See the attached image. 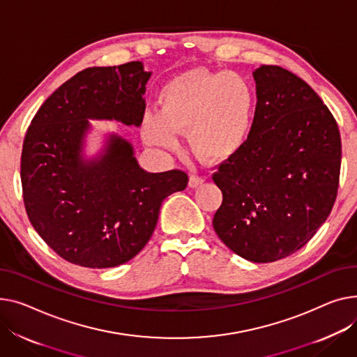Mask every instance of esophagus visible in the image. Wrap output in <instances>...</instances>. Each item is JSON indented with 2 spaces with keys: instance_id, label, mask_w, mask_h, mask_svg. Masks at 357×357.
Masks as SVG:
<instances>
[{
  "instance_id": "34e87169",
  "label": "esophagus",
  "mask_w": 357,
  "mask_h": 357,
  "mask_svg": "<svg viewBox=\"0 0 357 357\" xmlns=\"http://www.w3.org/2000/svg\"><path fill=\"white\" fill-rule=\"evenodd\" d=\"M202 183H204V178L197 176V175H191V176H189L188 185L191 186V188H198V186H201Z\"/></svg>"
}]
</instances>
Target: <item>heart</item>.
<instances>
[{"label":"heart","mask_w":357,"mask_h":357,"mask_svg":"<svg viewBox=\"0 0 357 357\" xmlns=\"http://www.w3.org/2000/svg\"><path fill=\"white\" fill-rule=\"evenodd\" d=\"M255 105V90L247 77L195 67L162 87L159 112L144 114L142 136L149 145L174 149L176 135L186 132L189 146L199 159L220 165L247 145Z\"/></svg>","instance_id":"b5f03b06"}]
</instances>
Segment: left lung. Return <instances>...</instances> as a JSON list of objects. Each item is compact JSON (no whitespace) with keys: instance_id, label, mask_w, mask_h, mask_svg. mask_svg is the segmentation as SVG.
Listing matches in <instances>:
<instances>
[{"instance_id":"left-lung-1","label":"left lung","mask_w":357,"mask_h":357,"mask_svg":"<svg viewBox=\"0 0 357 357\" xmlns=\"http://www.w3.org/2000/svg\"><path fill=\"white\" fill-rule=\"evenodd\" d=\"M252 76L251 136L212 175L222 192L212 225L235 254L273 263L304 247L330 215L342 140L319 94L291 71L261 66Z\"/></svg>"}]
</instances>
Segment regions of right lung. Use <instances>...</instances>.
<instances>
[{
    "label": "right lung",
    "mask_w": 357,
    "mask_h": 357,
    "mask_svg": "<svg viewBox=\"0 0 357 357\" xmlns=\"http://www.w3.org/2000/svg\"><path fill=\"white\" fill-rule=\"evenodd\" d=\"M151 75L140 61L89 67L33 117L21 153L24 205L45 244L68 263H128L151 240L163 199L188 185L182 171L142 169L130 142L114 133L99 153L84 155L89 121L140 126Z\"/></svg>",
    "instance_id": "1"
}]
</instances>
